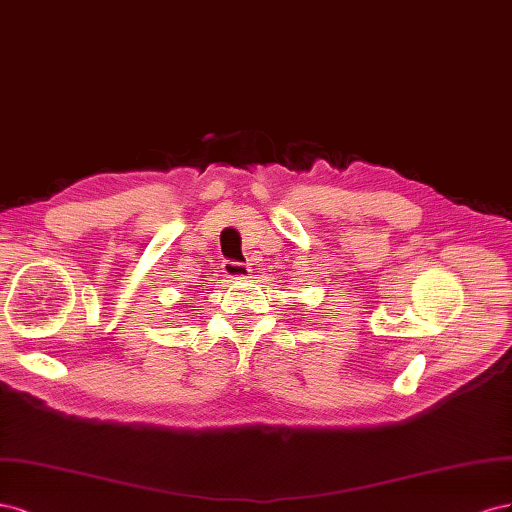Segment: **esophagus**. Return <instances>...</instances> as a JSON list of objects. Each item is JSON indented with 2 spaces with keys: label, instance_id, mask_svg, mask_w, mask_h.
<instances>
[{
  "label": "esophagus",
  "instance_id": "34e87169",
  "mask_svg": "<svg viewBox=\"0 0 512 512\" xmlns=\"http://www.w3.org/2000/svg\"><path fill=\"white\" fill-rule=\"evenodd\" d=\"M223 272L229 276V279H244V276H248V272H251V268L242 264V261L227 259L223 264Z\"/></svg>",
  "mask_w": 512,
  "mask_h": 512
}]
</instances>
